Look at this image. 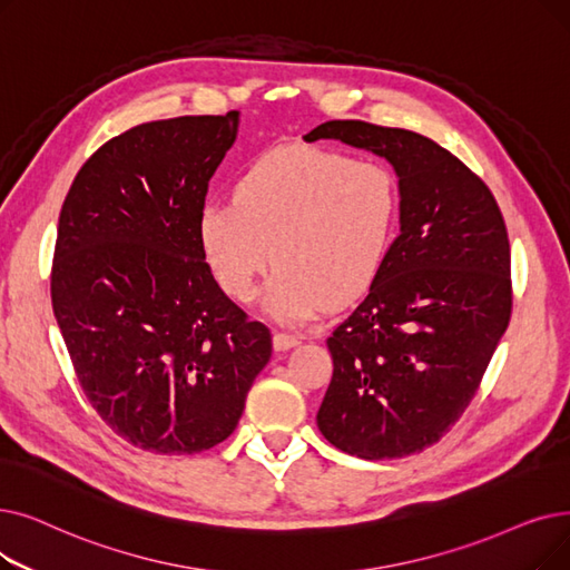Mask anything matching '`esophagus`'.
<instances>
[{
    "label": "esophagus",
    "instance_id": "esophagus-1",
    "mask_svg": "<svg viewBox=\"0 0 570 570\" xmlns=\"http://www.w3.org/2000/svg\"><path fill=\"white\" fill-rule=\"evenodd\" d=\"M272 344H275L277 352H286V350H291V346L301 344V337L291 335V333H275L272 335Z\"/></svg>",
    "mask_w": 570,
    "mask_h": 570
}]
</instances>
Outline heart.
<instances>
[{"label":"heart","mask_w":570,"mask_h":570,"mask_svg":"<svg viewBox=\"0 0 570 570\" xmlns=\"http://www.w3.org/2000/svg\"><path fill=\"white\" fill-rule=\"evenodd\" d=\"M395 212L399 188L386 165L286 146L244 169L235 200L207 203L197 233L218 286L237 303L254 298L275 261L263 307L282 324H303L373 284Z\"/></svg>","instance_id":"1"}]
</instances>
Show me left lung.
<instances>
[{
  "label": "left lung",
  "instance_id": "left-lung-1",
  "mask_svg": "<svg viewBox=\"0 0 570 570\" xmlns=\"http://www.w3.org/2000/svg\"><path fill=\"white\" fill-rule=\"evenodd\" d=\"M316 139L384 158L401 195V235L326 340L333 380L316 426L352 456L401 459L450 431L508 328L505 220L484 181L424 135L328 120L305 135Z\"/></svg>",
  "mask_w": 570,
  "mask_h": 570
}]
</instances>
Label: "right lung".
Segmentation results:
<instances>
[{
  "label": "right lung",
  "mask_w": 570,
  "mask_h": 570,
  "mask_svg": "<svg viewBox=\"0 0 570 570\" xmlns=\"http://www.w3.org/2000/svg\"><path fill=\"white\" fill-rule=\"evenodd\" d=\"M237 130L239 111L141 122L97 148L60 212L51 301L69 358L105 424L154 454L224 442L272 356L197 233Z\"/></svg>",
  "instance_id": "right-lung-1"
}]
</instances>
